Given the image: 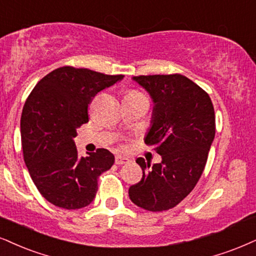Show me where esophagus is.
<instances>
[{"label":"esophagus","instance_id":"34e87169","mask_svg":"<svg viewBox=\"0 0 256 256\" xmlns=\"http://www.w3.org/2000/svg\"><path fill=\"white\" fill-rule=\"evenodd\" d=\"M115 162H116V165H123V164H128L129 162V159H128L127 156H116Z\"/></svg>","mask_w":256,"mask_h":256}]
</instances>
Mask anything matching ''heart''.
I'll list each match as a JSON object with an SVG mask.
<instances>
[{
	"label": "heart",
	"instance_id": "1",
	"mask_svg": "<svg viewBox=\"0 0 256 256\" xmlns=\"http://www.w3.org/2000/svg\"><path fill=\"white\" fill-rule=\"evenodd\" d=\"M132 92H135V91H132Z\"/></svg>",
	"mask_w": 256,
	"mask_h": 256
}]
</instances>
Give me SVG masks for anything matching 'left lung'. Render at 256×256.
Wrapping results in <instances>:
<instances>
[{
    "mask_svg": "<svg viewBox=\"0 0 256 256\" xmlns=\"http://www.w3.org/2000/svg\"><path fill=\"white\" fill-rule=\"evenodd\" d=\"M152 97L154 108L144 144L156 146L162 162H136L142 178L129 188V198L148 211L179 204L200 180L215 138V110L209 94L182 74L133 77Z\"/></svg>",
    "mask_w": 256,
    "mask_h": 256,
    "instance_id": "1",
    "label": "left lung"
}]
</instances>
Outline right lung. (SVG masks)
<instances>
[{
	"instance_id": "1",
	"label": "right lung",
	"mask_w": 256,
	"mask_h": 256,
	"mask_svg": "<svg viewBox=\"0 0 256 256\" xmlns=\"http://www.w3.org/2000/svg\"><path fill=\"white\" fill-rule=\"evenodd\" d=\"M124 76L89 68H56L32 90L21 115L24 159L32 180L50 203L74 210L94 200L98 176L114 165L108 150L78 156L74 138L89 121L88 108L100 91Z\"/></svg>"
}]
</instances>
